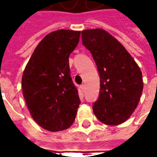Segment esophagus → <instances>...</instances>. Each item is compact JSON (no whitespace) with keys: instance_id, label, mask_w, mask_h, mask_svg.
Segmentation results:
<instances>
[{"instance_id":"obj_1","label":"esophagus","mask_w":157,"mask_h":157,"mask_svg":"<svg viewBox=\"0 0 157 157\" xmlns=\"http://www.w3.org/2000/svg\"><path fill=\"white\" fill-rule=\"evenodd\" d=\"M81 89H82V92H84V91H85V85H84V84L81 85Z\"/></svg>"}]
</instances>
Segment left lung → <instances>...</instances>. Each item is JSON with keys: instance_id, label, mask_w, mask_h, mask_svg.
<instances>
[{"instance_id": "left-lung-1", "label": "left lung", "mask_w": 157, "mask_h": 157, "mask_svg": "<svg viewBox=\"0 0 157 157\" xmlns=\"http://www.w3.org/2000/svg\"><path fill=\"white\" fill-rule=\"evenodd\" d=\"M82 39L100 75V92L93 112L105 124H120L130 117L140 99L141 71L124 47L105 30H84Z\"/></svg>"}]
</instances>
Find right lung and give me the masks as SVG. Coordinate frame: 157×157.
Segmentation results:
<instances>
[{
  "label": "right lung",
  "mask_w": 157,
  "mask_h": 157,
  "mask_svg": "<svg viewBox=\"0 0 157 157\" xmlns=\"http://www.w3.org/2000/svg\"><path fill=\"white\" fill-rule=\"evenodd\" d=\"M80 34L64 29L48 33L36 47L22 75V92L29 112L48 131L68 128L81 103L69 65Z\"/></svg>",
  "instance_id": "obj_1"
}]
</instances>
